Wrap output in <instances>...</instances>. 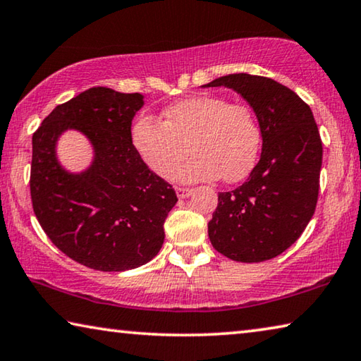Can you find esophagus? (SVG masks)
<instances>
[{
    "label": "esophagus",
    "instance_id": "1",
    "mask_svg": "<svg viewBox=\"0 0 361 361\" xmlns=\"http://www.w3.org/2000/svg\"><path fill=\"white\" fill-rule=\"evenodd\" d=\"M175 190H176V196H178L180 199H185L192 192L191 188H185V186H176Z\"/></svg>",
    "mask_w": 361,
    "mask_h": 361
}]
</instances>
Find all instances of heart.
<instances>
[{
  "label": "heart",
  "instance_id": "b5f03b06",
  "mask_svg": "<svg viewBox=\"0 0 361 361\" xmlns=\"http://www.w3.org/2000/svg\"><path fill=\"white\" fill-rule=\"evenodd\" d=\"M164 116L165 122L142 116L131 128L136 152L160 178L175 175L190 147L195 156L178 169L181 181L238 183L255 167L262 130L250 106L220 94H199L175 102Z\"/></svg>",
  "mask_w": 361,
  "mask_h": 361
}]
</instances>
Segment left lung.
<instances>
[{"label": "left lung", "mask_w": 361, "mask_h": 361, "mask_svg": "<svg viewBox=\"0 0 361 361\" xmlns=\"http://www.w3.org/2000/svg\"><path fill=\"white\" fill-rule=\"evenodd\" d=\"M204 87L241 94L254 109L263 140L247 181L219 194L210 243L231 260H270L300 238L317 207L323 146L312 109L284 85L250 73H231Z\"/></svg>", "instance_id": "obj_1"}]
</instances>
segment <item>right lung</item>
<instances>
[{
    "mask_svg": "<svg viewBox=\"0 0 361 361\" xmlns=\"http://www.w3.org/2000/svg\"><path fill=\"white\" fill-rule=\"evenodd\" d=\"M142 104L140 93L94 87L56 106L33 133V212L61 252L93 270L125 271L152 260L178 201L131 142V120ZM68 128L94 145V164L82 174L56 162V138Z\"/></svg>",
    "mask_w": 361,
    "mask_h": 361,
    "instance_id": "add662e5",
    "label": "right lung"
}]
</instances>
